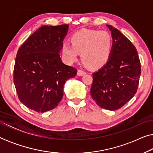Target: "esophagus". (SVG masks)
Segmentation results:
<instances>
[{
  "label": "esophagus",
  "mask_w": 153,
  "mask_h": 153,
  "mask_svg": "<svg viewBox=\"0 0 153 153\" xmlns=\"http://www.w3.org/2000/svg\"><path fill=\"white\" fill-rule=\"evenodd\" d=\"M85 74V71H83L82 70H80V69H79V70H78V71H77V74H78L79 76H82V75Z\"/></svg>",
  "instance_id": "esophagus-1"
}]
</instances>
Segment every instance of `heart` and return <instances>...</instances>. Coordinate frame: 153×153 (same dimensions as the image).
Segmentation results:
<instances>
[{"mask_svg":"<svg viewBox=\"0 0 153 153\" xmlns=\"http://www.w3.org/2000/svg\"><path fill=\"white\" fill-rule=\"evenodd\" d=\"M71 44L63 43L62 53L69 62L76 61L79 53L81 60L91 68L104 65L111 55L113 38L106 31L83 29L74 33L70 37Z\"/></svg>","mask_w":153,"mask_h":153,"instance_id":"1","label":"heart"}]
</instances>
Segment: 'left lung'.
I'll list each match as a JSON object with an SVG mask.
<instances>
[{
  "label": "left lung",
  "instance_id": "obj_1",
  "mask_svg": "<svg viewBox=\"0 0 153 153\" xmlns=\"http://www.w3.org/2000/svg\"><path fill=\"white\" fill-rule=\"evenodd\" d=\"M111 31L113 49L106 65L93 74L91 95L100 107L114 111L125 105L137 91L141 62L132 43L118 29Z\"/></svg>",
  "mask_w": 153,
  "mask_h": 153
}]
</instances>
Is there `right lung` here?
I'll return each instance as SVG.
<instances>
[{
	"label": "right lung",
	"instance_id": "right-lung-1",
	"mask_svg": "<svg viewBox=\"0 0 153 153\" xmlns=\"http://www.w3.org/2000/svg\"><path fill=\"white\" fill-rule=\"evenodd\" d=\"M68 25L42 26L19 49L14 68V83L21 102L36 112L55 108L63 96L67 80L77 70L60 58Z\"/></svg>",
	"mask_w": 153,
	"mask_h": 153
}]
</instances>
